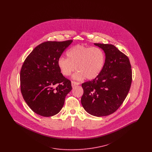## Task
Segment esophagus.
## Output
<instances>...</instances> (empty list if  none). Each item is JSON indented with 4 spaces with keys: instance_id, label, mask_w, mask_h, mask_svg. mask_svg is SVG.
Masks as SVG:
<instances>
[{
    "instance_id": "esophagus-1",
    "label": "esophagus",
    "mask_w": 152,
    "mask_h": 152,
    "mask_svg": "<svg viewBox=\"0 0 152 152\" xmlns=\"http://www.w3.org/2000/svg\"><path fill=\"white\" fill-rule=\"evenodd\" d=\"M71 84H72V87H75V86H76L79 85V83H77V82H75V81H71Z\"/></svg>"
}]
</instances>
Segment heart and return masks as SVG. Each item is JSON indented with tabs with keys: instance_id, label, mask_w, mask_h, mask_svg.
Here are the masks:
<instances>
[{
	"instance_id": "obj_1",
	"label": "heart",
	"mask_w": 152,
	"mask_h": 152,
	"mask_svg": "<svg viewBox=\"0 0 152 152\" xmlns=\"http://www.w3.org/2000/svg\"><path fill=\"white\" fill-rule=\"evenodd\" d=\"M66 56L67 58L60 57L58 59L60 72L68 76L76 69L77 71L73 78L77 80L94 79L100 75L105 64L104 53L98 47L76 45L67 51Z\"/></svg>"
}]
</instances>
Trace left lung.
I'll use <instances>...</instances> for the list:
<instances>
[{"label": "left lung", "mask_w": 152, "mask_h": 152, "mask_svg": "<svg viewBox=\"0 0 152 152\" xmlns=\"http://www.w3.org/2000/svg\"><path fill=\"white\" fill-rule=\"evenodd\" d=\"M94 44L104 52L105 64L97 77L81 84L84 94L81 102L90 115L108 116L121 105L129 91L132 80L131 65L129 58L115 45Z\"/></svg>", "instance_id": "obj_1"}]
</instances>
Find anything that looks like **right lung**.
<instances>
[{
  "instance_id": "obj_1",
  "label": "right lung",
  "mask_w": 152,
  "mask_h": 152,
  "mask_svg": "<svg viewBox=\"0 0 152 152\" xmlns=\"http://www.w3.org/2000/svg\"><path fill=\"white\" fill-rule=\"evenodd\" d=\"M72 42H44L35 47L23 63L20 75L22 96L39 115L58 114L64 105L65 96L72 90L71 82L60 72L58 60Z\"/></svg>"
}]
</instances>
